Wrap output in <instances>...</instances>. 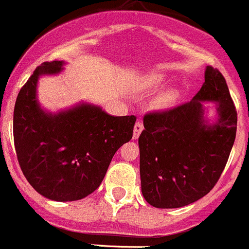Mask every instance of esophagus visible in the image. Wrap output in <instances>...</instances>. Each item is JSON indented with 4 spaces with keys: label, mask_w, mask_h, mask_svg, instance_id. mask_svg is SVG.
I'll list each match as a JSON object with an SVG mask.
<instances>
[{
    "label": "esophagus",
    "mask_w": 249,
    "mask_h": 249,
    "mask_svg": "<svg viewBox=\"0 0 249 249\" xmlns=\"http://www.w3.org/2000/svg\"><path fill=\"white\" fill-rule=\"evenodd\" d=\"M143 131V123L141 122V121H138V122L134 124V129H133V140H137L138 137H140L141 132Z\"/></svg>",
    "instance_id": "34e87169"
}]
</instances>
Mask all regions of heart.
<instances>
[{"label": "heart", "instance_id": "1", "mask_svg": "<svg viewBox=\"0 0 249 249\" xmlns=\"http://www.w3.org/2000/svg\"><path fill=\"white\" fill-rule=\"evenodd\" d=\"M164 81H165V76L160 74H154V75H150L149 77L147 79V86L148 88H152V89H156L158 86L163 85ZM177 97H178V93L175 91H166L159 97L158 100V105L163 108H166V107H170L174 105V102L177 101Z\"/></svg>", "mask_w": 249, "mask_h": 249}]
</instances>
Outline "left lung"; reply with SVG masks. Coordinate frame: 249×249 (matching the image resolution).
I'll use <instances>...</instances> for the list:
<instances>
[{
    "instance_id": "1",
    "label": "left lung",
    "mask_w": 249,
    "mask_h": 249,
    "mask_svg": "<svg viewBox=\"0 0 249 249\" xmlns=\"http://www.w3.org/2000/svg\"><path fill=\"white\" fill-rule=\"evenodd\" d=\"M213 102L216 117H207ZM140 144L141 188L145 201L177 209L204 197L229 160L237 129V112L225 77L211 67L190 102L144 116Z\"/></svg>"
}]
</instances>
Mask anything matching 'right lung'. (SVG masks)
<instances>
[{
    "instance_id": "add662e5",
    "label": "right lung",
    "mask_w": 249,
    "mask_h": 249,
    "mask_svg": "<svg viewBox=\"0 0 249 249\" xmlns=\"http://www.w3.org/2000/svg\"><path fill=\"white\" fill-rule=\"evenodd\" d=\"M65 61L43 63L20 89L13 112L18 163L28 182L54 201H75L100 186L115 153L133 136L134 116H111L79 102L50 112L38 101V81L58 75Z\"/></svg>"
}]
</instances>
